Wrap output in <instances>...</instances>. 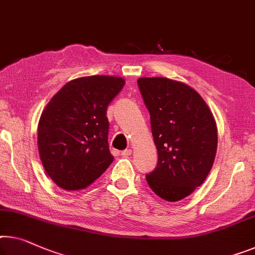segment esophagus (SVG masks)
<instances>
[{"instance_id": "1", "label": "esophagus", "mask_w": 255, "mask_h": 255, "mask_svg": "<svg viewBox=\"0 0 255 255\" xmlns=\"http://www.w3.org/2000/svg\"><path fill=\"white\" fill-rule=\"evenodd\" d=\"M130 154H131V150L130 149H126V150L121 151V155H123V157H125V158L129 157V155H130Z\"/></svg>"}]
</instances>
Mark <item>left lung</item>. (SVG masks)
<instances>
[{"label": "left lung", "instance_id": "obj_1", "mask_svg": "<svg viewBox=\"0 0 255 255\" xmlns=\"http://www.w3.org/2000/svg\"><path fill=\"white\" fill-rule=\"evenodd\" d=\"M150 112L158 164L146 174L149 187L167 201H178L204 183L214 162L218 128L200 95L183 82L139 78Z\"/></svg>", "mask_w": 255, "mask_h": 255}]
</instances>
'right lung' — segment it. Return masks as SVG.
<instances>
[{"label":"right lung","mask_w":255,"mask_h":255,"mask_svg":"<svg viewBox=\"0 0 255 255\" xmlns=\"http://www.w3.org/2000/svg\"><path fill=\"white\" fill-rule=\"evenodd\" d=\"M125 80L91 75L72 80L45 106L37 127V147L49 177L64 190H81L112 164L109 104Z\"/></svg>","instance_id":"1"}]
</instances>
